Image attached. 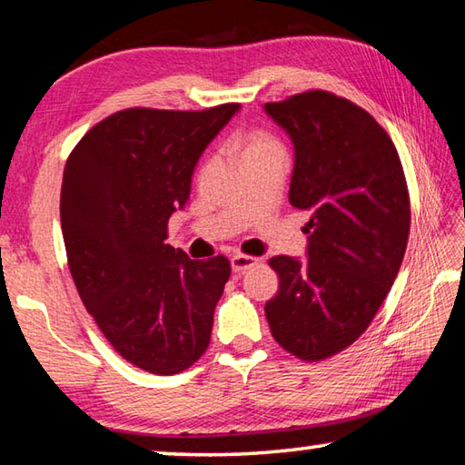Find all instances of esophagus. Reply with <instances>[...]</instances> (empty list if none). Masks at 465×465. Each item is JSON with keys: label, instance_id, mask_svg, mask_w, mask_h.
<instances>
[{"label": "esophagus", "instance_id": "34e87169", "mask_svg": "<svg viewBox=\"0 0 465 465\" xmlns=\"http://www.w3.org/2000/svg\"><path fill=\"white\" fill-rule=\"evenodd\" d=\"M254 264H258V258H254V256H246V254L232 256V271L238 272V274L252 269Z\"/></svg>", "mask_w": 465, "mask_h": 465}]
</instances>
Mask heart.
<instances>
[{
    "instance_id": "obj_1",
    "label": "heart",
    "mask_w": 465,
    "mask_h": 465,
    "mask_svg": "<svg viewBox=\"0 0 465 465\" xmlns=\"http://www.w3.org/2000/svg\"><path fill=\"white\" fill-rule=\"evenodd\" d=\"M238 147H240V155L243 163L258 160V157H266V155H285L281 141L262 131L243 133V135L238 137Z\"/></svg>"
}]
</instances>
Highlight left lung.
Returning <instances> with one entry per match:
<instances>
[{
	"mask_svg": "<svg viewBox=\"0 0 465 465\" xmlns=\"http://www.w3.org/2000/svg\"><path fill=\"white\" fill-rule=\"evenodd\" d=\"M293 141L289 201L310 211L308 261L272 256L271 332L302 361L351 346L371 324L402 264L411 199L396 147L371 114L324 90L264 104Z\"/></svg>",
	"mask_w": 465,
	"mask_h": 465,
	"instance_id": "8db88e82",
	"label": "left lung"
}]
</instances>
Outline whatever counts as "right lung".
Instances as JSON below:
<instances>
[{
	"label": "right lung",
	"mask_w": 465,
	"mask_h": 465,
	"mask_svg": "<svg viewBox=\"0 0 465 465\" xmlns=\"http://www.w3.org/2000/svg\"><path fill=\"white\" fill-rule=\"evenodd\" d=\"M238 110H121L94 124L65 163L61 230L77 293L113 349L149 373L184 371L209 346L232 266L172 248L168 219Z\"/></svg>",
	"instance_id": "obj_1"
}]
</instances>
